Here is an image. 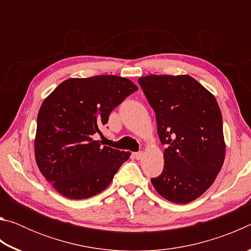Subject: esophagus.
I'll list each match as a JSON object with an SVG mask.
<instances>
[{
    "label": "esophagus",
    "instance_id": "esophagus-1",
    "mask_svg": "<svg viewBox=\"0 0 251 251\" xmlns=\"http://www.w3.org/2000/svg\"><path fill=\"white\" fill-rule=\"evenodd\" d=\"M143 155H144V152H143V151H137V152H133V156L135 157V159H137V160H139V159H142V157H143Z\"/></svg>",
    "mask_w": 251,
    "mask_h": 251
}]
</instances>
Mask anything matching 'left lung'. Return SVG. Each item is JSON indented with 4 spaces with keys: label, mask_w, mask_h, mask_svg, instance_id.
<instances>
[{
    "label": "left lung",
    "mask_w": 251,
    "mask_h": 251,
    "mask_svg": "<svg viewBox=\"0 0 251 251\" xmlns=\"http://www.w3.org/2000/svg\"><path fill=\"white\" fill-rule=\"evenodd\" d=\"M138 83L154 109L164 169L151 181L161 197L188 203L206 192L223 167V117L211 93L189 75H147Z\"/></svg>",
    "instance_id": "obj_1"
}]
</instances>
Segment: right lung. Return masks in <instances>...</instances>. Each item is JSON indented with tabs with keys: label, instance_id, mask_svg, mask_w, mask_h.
<instances>
[{
	"label": "right lung",
	"instance_id": "1",
	"mask_svg": "<svg viewBox=\"0 0 251 251\" xmlns=\"http://www.w3.org/2000/svg\"><path fill=\"white\" fill-rule=\"evenodd\" d=\"M138 88L128 78H69L44 100L35 136V159L46 180L71 199L95 196L112 182L129 151L101 146L94 135L109 114Z\"/></svg>",
	"mask_w": 251,
	"mask_h": 251
}]
</instances>
